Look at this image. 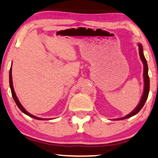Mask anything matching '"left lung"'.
Masks as SVG:
<instances>
[{"mask_svg":"<svg viewBox=\"0 0 158 158\" xmlns=\"http://www.w3.org/2000/svg\"><path fill=\"white\" fill-rule=\"evenodd\" d=\"M139 46V56L140 58H141L142 61L143 63V66H144V73H143V78H144V91H143V94L142 96L141 100H140L139 103L137 106L136 107L134 110L133 112H131V113L128 114L124 117L118 119V120H123V119H126L128 118H131L132 116L136 115L141 109L143 108L144 104H145V101H146L147 98H148V93H149V87H150V84H149V76H148V64H147V61L146 59H145V56H144V54H143V46L142 44L139 43L138 44Z\"/></svg>","mask_w":158,"mask_h":158,"instance_id":"left-lung-1","label":"left lung"}]
</instances>
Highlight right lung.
Wrapping results in <instances>:
<instances>
[{
	"label": "right lung",
	"mask_w": 158,
	"mask_h": 158,
	"mask_svg": "<svg viewBox=\"0 0 158 158\" xmlns=\"http://www.w3.org/2000/svg\"><path fill=\"white\" fill-rule=\"evenodd\" d=\"M10 89H11V92H12V95H13V98L14 99L15 103H16V105L18 106V107L19 108V110L22 111L23 113H25V115L30 116V117L33 118H35V119H37V120H45V119L43 118H38V117H36V116L31 115V114L29 113V112H27V111L25 110V108H24L23 106H22V104L20 103L19 100H18V98H17L16 95H15V91H14V88H13V79H12V67H10ZM46 120H47V119H46Z\"/></svg>",
	"instance_id": "right-lung-1"
}]
</instances>
